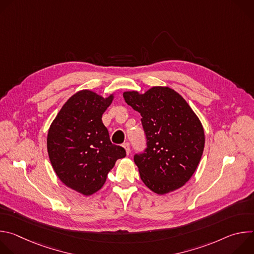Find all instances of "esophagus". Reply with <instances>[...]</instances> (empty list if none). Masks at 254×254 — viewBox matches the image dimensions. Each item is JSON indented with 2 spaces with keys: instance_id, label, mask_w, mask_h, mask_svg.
<instances>
[{
  "instance_id": "obj_1",
  "label": "esophagus",
  "mask_w": 254,
  "mask_h": 254,
  "mask_svg": "<svg viewBox=\"0 0 254 254\" xmlns=\"http://www.w3.org/2000/svg\"><path fill=\"white\" fill-rule=\"evenodd\" d=\"M124 148H125V150H126V152H127V155H128L129 154V152H130V150H129V143L127 142V141H126L124 144Z\"/></svg>"
}]
</instances>
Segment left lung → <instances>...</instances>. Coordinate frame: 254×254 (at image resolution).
Listing matches in <instances>:
<instances>
[{
    "mask_svg": "<svg viewBox=\"0 0 254 254\" xmlns=\"http://www.w3.org/2000/svg\"><path fill=\"white\" fill-rule=\"evenodd\" d=\"M124 98L140 114L147 137V149L133 157L144 185L159 195L183 187L204 151V128L196 114L170 87L154 86L143 94L126 91Z\"/></svg>",
    "mask_w": 254,
    "mask_h": 254,
    "instance_id": "left-lung-1",
    "label": "left lung"
}]
</instances>
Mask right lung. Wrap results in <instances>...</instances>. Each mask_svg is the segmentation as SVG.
<instances>
[{"label": "right lung", "mask_w": 254, "mask_h": 254, "mask_svg": "<svg viewBox=\"0 0 254 254\" xmlns=\"http://www.w3.org/2000/svg\"><path fill=\"white\" fill-rule=\"evenodd\" d=\"M91 90H80L62 106L47 135L51 165L61 182L89 196L104 185L117 160L126 157L123 147L112 143L102 115L114 100Z\"/></svg>", "instance_id": "1"}]
</instances>
